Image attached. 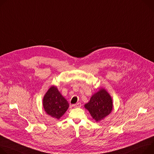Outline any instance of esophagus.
Listing matches in <instances>:
<instances>
[{
	"instance_id": "esophagus-1",
	"label": "esophagus",
	"mask_w": 154,
	"mask_h": 154,
	"mask_svg": "<svg viewBox=\"0 0 154 154\" xmlns=\"http://www.w3.org/2000/svg\"><path fill=\"white\" fill-rule=\"evenodd\" d=\"M75 108H78V107H81V103H77V104H74V106H73Z\"/></svg>"
}]
</instances>
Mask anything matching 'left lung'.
I'll use <instances>...</instances> for the list:
<instances>
[{
    "mask_svg": "<svg viewBox=\"0 0 154 154\" xmlns=\"http://www.w3.org/2000/svg\"><path fill=\"white\" fill-rule=\"evenodd\" d=\"M84 107L88 110L93 119L97 122L111 113L113 102L107 91L101 88L98 91L92 95L89 102L86 103Z\"/></svg>",
    "mask_w": 154,
    "mask_h": 154,
    "instance_id": "left-lung-1",
    "label": "left lung"
}]
</instances>
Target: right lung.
I'll use <instances>...</instances> for the list:
<instances>
[{
	"instance_id": "right-lung-1",
	"label": "right lung",
	"mask_w": 154,
	"mask_h": 154,
	"mask_svg": "<svg viewBox=\"0 0 154 154\" xmlns=\"http://www.w3.org/2000/svg\"><path fill=\"white\" fill-rule=\"evenodd\" d=\"M69 103L62 96L57 87L51 86L43 98V107L46 113L59 120L69 108Z\"/></svg>"
}]
</instances>
